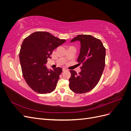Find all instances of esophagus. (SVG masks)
Instances as JSON below:
<instances>
[{
    "label": "esophagus",
    "mask_w": 131,
    "mask_h": 131,
    "mask_svg": "<svg viewBox=\"0 0 131 131\" xmlns=\"http://www.w3.org/2000/svg\"><path fill=\"white\" fill-rule=\"evenodd\" d=\"M66 70H67L66 68H63V72H64V71H66Z\"/></svg>",
    "instance_id": "obj_1"
}]
</instances>
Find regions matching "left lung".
Wrapping results in <instances>:
<instances>
[{"label":"left lung","instance_id":"left-lung-1","mask_svg":"<svg viewBox=\"0 0 131 131\" xmlns=\"http://www.w3.org/2000/svg\"><path fill=\"white\" fill-rule=\"evenodd\" d=\"M79 41L81 47L77 61L82 64L78 74L70 70L69 88L77 93L92 90L100 81L105 67V49L100 39L90 35H78L70 42Z\"/></svg>","mask_w":131,"mask_h":131}]
</instances>
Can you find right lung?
<instances>
[{
    "instance_id": "right-lung-1",
    "label": "right lung",
    "mask_w": 131,
    "mask_h": 131,
    "mask_svg": "<svg viewBox=\"0 0 131 131\" xmlns=\"http://www.w3.org/2000/svg\"><path fill=\"white\" fill-rule=\"evenodd\" d=\"M66 41L45 31H36L24 39L19 61L23 78L35 92L46 94L56 89L62 69L57 67L49 70L45 64L53 50Z\"/></svg>"
}]
</instances>
